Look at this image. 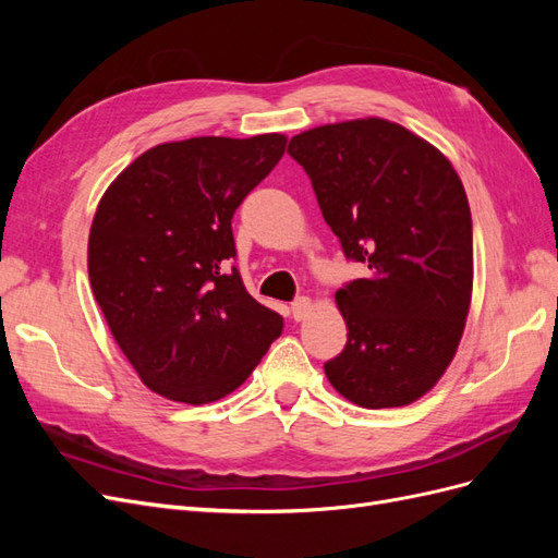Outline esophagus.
I'll list each match as a JSON object with an SVG mask.
<instances>
[{
	"label": "esophagus",
	"instance_id": "esophagus-1",
	"mask_svg": "<svg viewBox=\"0 0 558 558\" xmlns=\"http://www.w3.org/2000/svg\"><path fill=\"white\" fill-rule=\"evenodd\" d=\"M312 310V300L310 298H298L293 305H291V316L295 318V320H302L307 316V312Z\"/></svg>",
	"mask_w": 558,
	"mask_h": 558
}]
</instances>
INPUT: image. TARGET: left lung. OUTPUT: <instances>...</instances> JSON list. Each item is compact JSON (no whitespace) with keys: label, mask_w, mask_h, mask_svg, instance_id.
<instances>
[{"label":"left lung","mask_w":558,"mask_h":558,"mask_svg":"<svg viewBox=\"0 0 558 558\" xmlns=\"http://www.w3.org/2000/svg\"><path fill=\"white\" fill-rule=\"evenodd\" d=\"M289 154L320 214L367 277L335 293L347 347L324 365L361 408H402L437 384L459 349L472 295V218L451 162L384 118L300 132Z\"/></svg>","instance_id":"8db88e82"}]
</instances>
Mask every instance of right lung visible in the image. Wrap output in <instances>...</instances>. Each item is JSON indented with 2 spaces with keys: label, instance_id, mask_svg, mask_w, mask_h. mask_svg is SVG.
<instances>
[{
  "label": "right lung",
  "instance_id": "add662e5",
  "mask_svg": "<svg viewBox=\"0 0 558 558\" xmlns=\"http://www.w3.org/2000/svg\"><path fill=\"white\" fill-rule=\"evenodd\" d=\"M286 142L272 132L158 144L99 199L90 286L150 391L214 402L242 386L281 335L283 318L246 293L230 260L232 216L275 170Z\"/></svg>",
  "mask_w": 558,
  "mask_h": 558
}]
</instances>
